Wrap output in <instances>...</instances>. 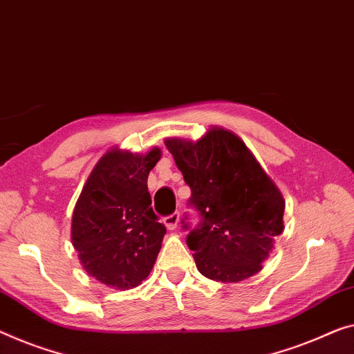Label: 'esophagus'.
<instances>
[{
	"instance_id": "1",
	"label": "esophagus",
	"mask_w": 354,
	"mask_h": 354,
	"mask_svg": "<svg viewBox=\"0 0 354 354\" xmlns=\"http://www.w3.org/2000/svg\"><path fill=\"white\" fill-rule=\"evenodd\" d=\"M179 224V213H173L165 218V225L168 230H175Z\"/></svg>"
}]
</instances>
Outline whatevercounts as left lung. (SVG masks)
<instances>
[{"label": "left lung", "mask_w": 354, "mask_h": 354, "mask_svg": "<svg viewBox=\"0 0 354 354\" xmlns=\"http://www.w3.org/2000/svg\"><path fill=\"white\" fill-rule=\"evenodd\" d=\"M202 223L187 235L203 277L239 283L262 270L284 230V198L243 140L209 127L197 141L165 138Z\"/></svg>", "instance_id": "1"}]
</instances>
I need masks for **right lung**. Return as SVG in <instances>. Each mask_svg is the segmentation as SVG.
I'll return each instance as SVG.
<instances>
[{
	"label": "right lung",
	"instance_id": "1",
	"mask_svg": "<svg viewBox=\"0 0 354 354\" xmlns=\"http://www.w3.org/2000/svg\"><path fill=\"white\" fill-rule=\"evenodd\" d=\"M160 157L157 146L145 154L111 147L79 195L73 246L84 270L108 288L140 286L154 267L167 229L151 208L147 176Z\"/></svg>",
	"mask_w": 354,
	"mask_h": 354
}]
</instances>
